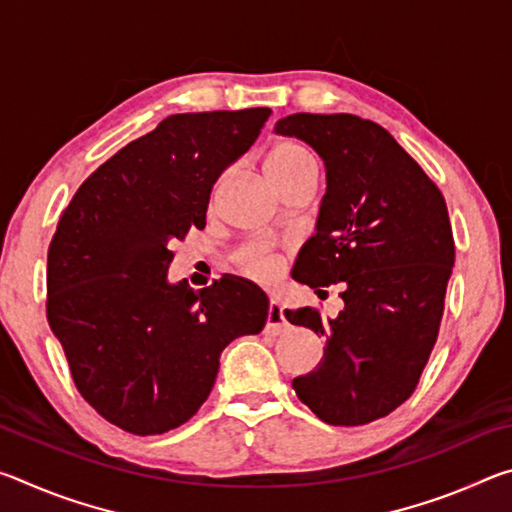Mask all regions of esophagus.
I'll use <instances>...</instances> for the list:
<instances>
[{"label":"esophagus","mask_w":512,"mask_h":512,"mask_svg":"<svg viewBox=\"0 0 512 512\" xmlns=\"http://www.w3.org/2000/svg\"><path fill=\"white\" fill-rule=\"evenodd\" d=\"M287 327V320L282 314V305L277 300L268 302V316H266V332L268 334H280Z\"/></svg>","instance_id":"obj_1"}]
</instances>
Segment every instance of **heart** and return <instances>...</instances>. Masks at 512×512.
Masks as SVG:
<instances>
[{
  "label": "heart",
  "instance_id": "b5f03b06",
  "mask_svg": "<svg viewBox=\"0 0 512 512\" xmlns=\"http://www.w3.org/2000/svg\"><path fill=\"white\" fill-rule=\"evenodd\" d=\"M264 169H266L268 180H271L277 189L296 178L316 176L318 162H316L314 151H311L307 144H302L298 140H282L268 151ZM237 264L246 275L264 282L273 280V277L280 273V259L271 253H266L262 248L241 250L237 257Z\"/></svg>",
  "mask_w": 512,
  "mask_h": 512
}]
</instances>
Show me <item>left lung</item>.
<instances>
[{"label": "left lung", "instance_id": "8db88e82", "mask_svg": "<svg viewBox=\"0 0 512 512\" xmlns=\"http://www.w3.org/2000/svg\"><path fill=\"white\" fill-rule=\"evenodd\" d=\"M275 131L307 142L327 169L316 235L293 277L320 296L341 284L345 302L329 320L316 307L284 309L325 339L323 359L293 391L327 424H368L409 400L438 339L454 266L445 198L370 119L296 112Z\"/></svg>", "mask_w": 512, "mask_h": 512}]
</instances>
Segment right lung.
<instances>
[{
  "label": "right lung",
  "mask_w": 512,
  "mask_h": 512,
  "mask_svg": "<svg viewBox=\"0 0 512 512\" xmlns=\"http://www.w3.org/2000/svg\"><path fill=\"white\" fill-rule=\"evenodd\" d=\"M271 108L183 112L119 149L60 212L47 253V320L83 400L135 436L185 424L210 395L223 348L259 334L268 298L223 275L167 282L171 246L205 228L216 178Z\"/></svg>",
  "instance_id": "1"
}]
</instances>
